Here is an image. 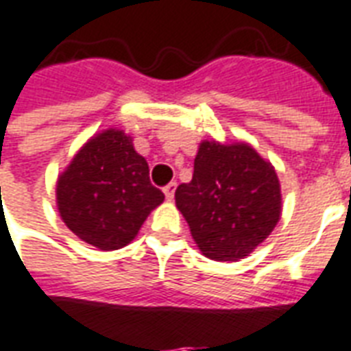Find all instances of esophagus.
Wrapping results in <instances>:
<instances>
[{
	"mask_svg": "<svg viewBox=\"0 0 351 351\" xmlns=\"http://www.w3.org/2000/svg\"><path fill=\"white\" fill-rule=\"evenodd\" d=\"M176 183H170V185H166L162 191H165V196H166V200H173V194H176Z\"/></svg>",
	"mask_w": 351,
	"mask_h": 351,
	"instance_id": "1",
	"label": "esophagus"
}]
</instances>
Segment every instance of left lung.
<instances>
[{
  "label": "left lung",
  "instance_id": "left-lung-1",
  "mask_svg": "<svg viewBox=\"0 0 351 351\" xmlns=\"http://www.w3.org/2000/svg\"><path fill=\"white\" fill-rule=\"evenodd\" d=\"M176 206L204 256L237 262L277 226L282 194L273 165L252 145L204 140L191 183L176 191Z\"/></svg>",
  "mask_w": 351,
  "mask_h": 351
}]
</instances>
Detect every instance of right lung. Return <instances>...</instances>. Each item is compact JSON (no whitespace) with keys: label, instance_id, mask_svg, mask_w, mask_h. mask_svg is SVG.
Instances as JSON below:
<instances>
[{"label":"right lung","instance_id":"right-lung-1","mask_svg":"<svg viewBox=\"0 0 351 351\" xmlns=\"http://www.w3.org/2000/svg\"><path fill=\"white\" fill-rule=\"evenodd\" d=\"M162 200L165 194L151 185L147 160L121 129L89 138L56 183L61 221L99 250L129 245Z\"/></svg>","mask_w":351,"mask_h":351}]
</instances>
